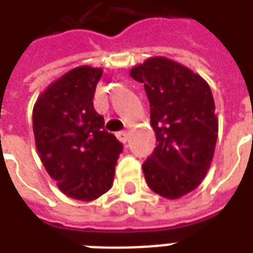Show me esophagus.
<instances>
[{
    "label": "esophagus",
    "instance_id": "esophagus-1",
    "mask_svg": "<svg viewBox=\"0 0 253 253\" xmlns=\"http://www.w3.org/2000/svg\"><path fill=\"white\" fill-rule=\"evenodd\" d=\"M116 137H118V139H119L122 143H126L127 141H128V134H127L126 131L118 132V134H116Z\"/></svg>",
    "mask_w": 253,
    "mask_h": 253
}]
</instances>
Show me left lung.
<instances>
[{
  "label": "left lung",
  "mask_w": 253,
  "mask_h": 253,
  "mask_svg": "<svg viewBox=\"0 0 253 253\" xmlns=\"http://www.w3.org/2000/svg\"><path fill=\"white\" fill-rule=\"evenodd\" d=\"M143 84L157 146L143 163L150 190L167 199L194 191L210 169L218 118L206 80L165 57L148 58L130 70Z\"/></svg>",
  "instance_id": "8db88e82"
}]
</instances>
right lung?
<instances>
[{
	"mask_svg": "<svg viewBox=\"0 0 253 253\" xmlns=\"http://www.w3.org/2000/svg\"><path fill=\"white\" fill-rule=\"evenodd\" d=\"M101 76V67H74L39 94L32 111L42 163L58 188L77 201H94L110 190L123 150L93 108Z\"/></svg>",
	"mask_w": 253,
	"mask_h": 253,
	"instance_id": "add662e5",
	"label": "right lung"
}]
</instances>
